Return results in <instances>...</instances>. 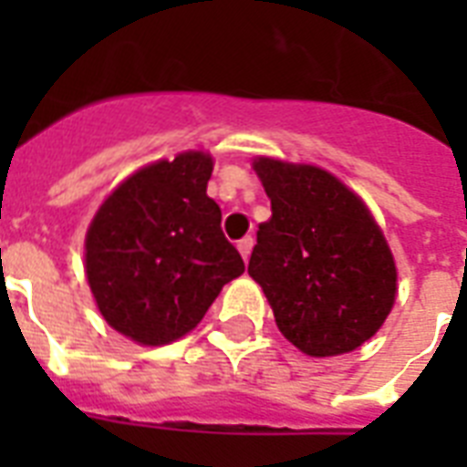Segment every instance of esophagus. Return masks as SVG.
<instances>
[{
  "instance_id": "obj_1",
  "label": "esophagus",
  "mask_w": 467,
  "mask_h": 467,
  "mask_svg": "<svg viewBox=\"0 0 467 467\" xmlns=\"http://www.w3.org/2000/svg\"><path fill=\"white\" fill-rule=\"evenodd\" d=\"M252 247H254V240H252V237H242V240L237 242V249H240V254L244 262H247L249 254H252Z\"/></svg>"
}]
</instances>
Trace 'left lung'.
<instances>
[{
    "instance_id": "left-lung-1",
    "label": "left lung",
    "mask_w": 467,
    "mask_h": 467,
    "mask_svg": "<svg viewBox=\"0 0 467 467\" xmlns=\"http://www.w3.org/2000/svg\"><path fill=\"white\" fill-rule=\"evenodd\" d=\"M271 198L256 230L249 276L264 288L285 339L307 356L354 351L380 329L395 303L398 271L380 227L329 171L254 161Z\"/></svg>"
}]
</instances>
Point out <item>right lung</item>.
Segmentation results:
<instances>
[{
  "label": "right lung",
  "instance_id": "right-lung-1",
  "mask_svg": "<svg viewBox=\"0 0 467 467\" xmlns=\"http://www.w3.org/2000/svg\"><path fill=\"white\" fill-rule=\"evenodd\" d=\"M213 160L183 152L135 171L87 233V278L104 319L160 347L203 319L220 288L244 271L208 198Z\"/></svg>",
  "mask_w": 467,
  "mask_h": 467
}]
</instances>
